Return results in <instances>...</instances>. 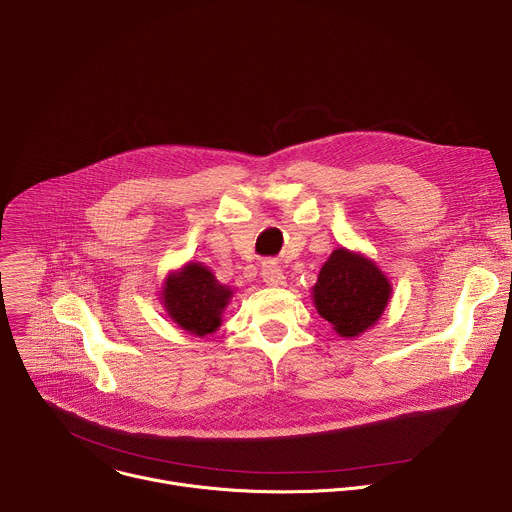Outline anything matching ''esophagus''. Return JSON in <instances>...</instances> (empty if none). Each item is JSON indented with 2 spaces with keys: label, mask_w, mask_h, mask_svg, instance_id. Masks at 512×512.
<instances>
[{
  "label": "esophagus",
  "mask_w": 512,
  "mask_h": 512,
  "mask_svg": "<svg viewBox=\"0 0 512 512\" xmlns=\"http://www.w3.org/2000/svg\"><path fill=\"white\" fill-rule=\"evenodd\" d=\"M261 277H263V281H265L267 285H271V287L281 285L283 279H285L281 267H279L275 261H263V265H261Z\"/></svg>",
  "instance_id": "esophagus-1"
}]
</instances>
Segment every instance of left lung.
I'll return each mask as SVG.
<instances>
[{
    "mask_svg": "<svg viewBox=\"0 0 512 512\" xmlns=\"http://www.w3.org/2000/svg\"><path fill=\"white\" fill-rule=\"evenodd\" d=\"M391 296V285L379 267L358 253L336 249L314 285V304L324 320L344 338L373 326Z\"/></svg>",
    "mask_w": 512,
    "mask_h": 512,
    "instance_id": "1",
    "label": "left lung"
}]
</instances>
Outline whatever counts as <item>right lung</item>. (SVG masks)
<instances>
[{"instance_id": "1", "label": "right lung", "mask_w": 512, "mask_h": 512, "mask_svg": "<svg viewBox=\"0 0 512 512\" xmlns=\"http://www.w3.org/2000/svg\"><path fill=\"white\" fill-rule=\"evenodd\" d=\"M231 296L233 291L218 283L206 267L188 263L184 271L168 277L164 306L178 326L204 336L221 326V314Z\"/></svg>"}]
</instances>
